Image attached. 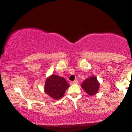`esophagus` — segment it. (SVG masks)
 Instances as JSON below:
<instances>
[{
	"instance_id": "1",
	"label": "esophagus",
	"mask_w": 132,
	"mask_h": 132,
	"mask_svg": "<svg viewBox=\"0 0 132 132\" xmlns=\"http://www.w3.org/2000/svg\"><path fill=\"white\" fill-rule=\"evenodd\" d=\"M78 82V81H77V80H76V81H71V84H77V83Z\"/></svg>"
}]
</instances>
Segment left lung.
Returning a JSON list of instances; mask_svg holds the SVG:
<instances>
[{
  "label": "left lung",
  "instance_id": "left-lung-1",
  "mask_svg": "<svg viewBox=\"0 0 132 132\" xmlns=\"http://www.w3.org/2000/svg\"><path fill=\"white\" fill-rule=\"evenodd\" d=\"M81 87L89 95H94L99 90V82L97 79L96 77H89L82 82L81 84Z\"/></svg>",
  "mask_w": 132,
  "mask_h": 132
}]
</instances>
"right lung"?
I'll return each mask as SVG.
<instances>
[{
	"instance_id": "obj_1",
	"label": "right lung",
	"mask_w": 132,
	"mask_h": 132,
	"mask_svg": "<svg viewBox=\"0 0 132 132\" xmlns=\"http://www.w3.org/2000/svg\"><path fill=\"white\" fill-rule=\"evenodd\" d=\"M69 84L63 77L52 75L46 79L45 92L53 99L58 100L63 97Z\"/></svg>"
}]
</instances>
